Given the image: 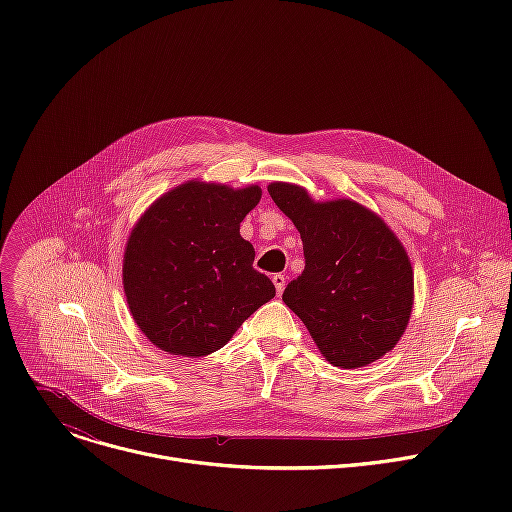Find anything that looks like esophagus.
Wrapping results in <instances>:
<instances>
[{"label":"esophagus","mask_w":512,"mask_h":512,"mask_svg":"<svg viewBox=\"0 0 512 512\" xmlns=\"http://www.w3.org/2000/svg\"><path fill=\"white\" fill-rule=\"evenodd\" d=\"M271 281H273V285H275V291H277V294L281 296V294H283V289H285V275L275 273V275L271 277Z\"/></svg>","instance_id":"34e87169"}]
</instances>
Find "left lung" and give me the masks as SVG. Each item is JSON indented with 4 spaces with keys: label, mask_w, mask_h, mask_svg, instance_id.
<instances>
[{
    "label": "left lung",
    "mask_w": 512,
    "mask_h": 512,
    "mask_svg": "<svg viewBox=\"0 0 512 512\" xmlns=\"http://www.w3.org/2000/svg\"><path fill=\"white\" fill-rule=\"evenodd\" d=\"M267 190L304 243L306 267L287 283L283 302L324 358L358 369L393 350L413 308V269L395 233L354 200L314 202L285 182Z\"/></svg>",
    "instance_id": "left-lung-1"
}]
</instances>
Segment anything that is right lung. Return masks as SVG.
I'll list each match as a JSON object with an SVG mask.
<instances>
[{"mask_svg":"<svg viewBox=\"0 0 512 512\" xmlns=\"http://www.w3.org/2000/svg\"><path fill=\"white\" fill-rule=\"evenodd\" d=\"M259 186L186 182L158 198L133 227L123 255L131 316L168 354L206 356L275 296L239 233Z\"/></svg>","mask_w":512,"mask_h":512,"instance_id":"obj_1","label":"right lung"}]
</instances>
